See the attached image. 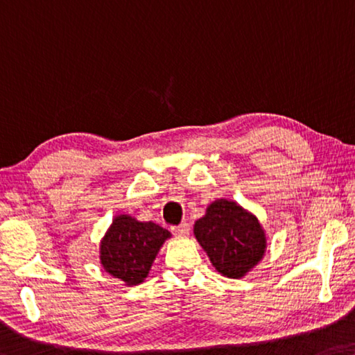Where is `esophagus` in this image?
<instances>
[{"mask_svg": "<svg viewBox=\"0 0 355 355\" xmlns=\"http://www.w3.org/2000/svg\"><path fill=\"white\" fill-rule=\"evenodd\" d=\"M189 230H191V227H189L188 223H182V224H180V226L172 227V232L175 234L177 237H188Z\"/></svg>", "mask_w": 355, "mask_h": 355, "instance_id": "34e87169", "label": "esophagus"}]
</instances>
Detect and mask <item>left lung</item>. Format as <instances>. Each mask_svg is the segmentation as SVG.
<instances>
[{"instance_id": "1", "label": "left lung", "mask_w": 355, "mask_h": 355, "mask_svg": "<svg viewBox=\"0 0 355 355\" xmlns=\"http://www.w3.org/2000/svg\"><path fill=\"white\" fill-rule=\"evenodd\" d=\"M194 235L223 277L239 279L266 254L267 237L259 219L237 202L218 199L194 224Z\"/></svg>"}]
</instances>
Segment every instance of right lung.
<instances>
[{
    "instance_id": "1",
    "label": "right lung",
    "mask_w": 355,
    "mask_h": 355,
    "mask_svg": "<svg viewBox=\"0 0 355 355\" xmlns=\"http://www.w3.org/2000/svg\"><path fill=\"white\" fill-rule=\"evenodd\" d=\"M171 232L155 223L118 215L101 240L99 259L104 270L126 286L144 283L162 243Z\"/></svg>"
}]
</instances>
